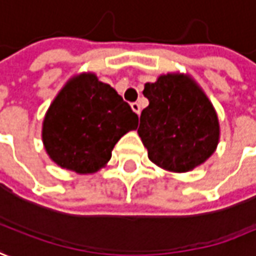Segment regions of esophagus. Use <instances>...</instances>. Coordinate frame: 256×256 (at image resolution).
<instances>
[{
    "label": "esophagus",
    "instance_id": "esophagus-1",
    "mask_svg": "<svg viewBox=\"0 0 256 256\" xmlns=\"http://www.w3.org/2000/svg\"><path fill=\"white\" fill-rule=\"evenodd\" d=\"M130 106H132V109H133V112H134V113H137V114H140V112H142V109H140V104H138L137 102H133V103H132Z\"/></svg>",
    "mask_w": 256,
    "mask_h": 256
}]
</instances>
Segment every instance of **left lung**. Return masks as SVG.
I'll return each mask as SVG.
<instances>
[{
  "label": "left lung",
  "instance_id": "1",
  "mask_svg": "<svg viewBox=\"0 0 256 256\" xmlns=\"http://www.w3.org/2000/svg\"><path fill=\"white\" fill-rule=\"evenodd\" d=\"M148 106L137 133L148 158L164 170L186 172L202 164L220 140L216 112L196 80L182 74L158 76L146 84Z\"/></svg>",
  "mask_w": 256,
  "mask_h": 256
}]
</instances>
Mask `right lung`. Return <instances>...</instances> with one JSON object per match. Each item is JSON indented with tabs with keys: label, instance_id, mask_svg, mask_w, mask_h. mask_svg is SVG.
<instances>
[{
	"label": "right lung",
	"instance_id": "obj_1",
	"mask_svg": "<svg viewBox=\"0 0 256 256\" xmlns=\"http://www.w3.org/2000/svg\"><path fill=\"white\" fill-rule=\"evenodd\" d=\"M138 118L110 84L94 74L72 78L58 93L44 119L45 150L62 168L79 174L100 170L114 144Z\"/></svg>",
	"mask_w": 256,
	"mask_h": 256
}]
</instances>
